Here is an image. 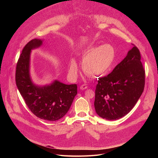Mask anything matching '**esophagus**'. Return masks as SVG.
Wrapping results in <instances>:
<instances>
[{"label": "esophagus", "instance_id": "obj_1", "mask_svg": "<svg viewBox=\"0 0 158 158\" xmlns=\"http://www.w3.org/2000/svg\"><path fill=\"white\" fill-rule=\"evenodd\" d=\"M87 88V85H85V84H82L80 86V89H82V90H84V89H86Z\"/></svg>", "mask_w": 158, "mask_h": 158}]
</instances>
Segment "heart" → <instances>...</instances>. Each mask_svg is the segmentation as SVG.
<instances>
[{"mask_svg":"<svg viewBox=\"0 0 158 158\" xmlns=\"http://www.w3.org/2000/svg\"><path fill=\"white\" fill-rule=\"evenodd\" d=\"M84 59L82 69L90 76H100L109 73L113 65L116 51L110 44H105L99 47L89 48L82 55ZM78 71V67L74 60L71 62L69 73L76 76Z\"/></svg>","mask_w":158,"mask_h":158,"instance_id":"1","label":"heart"}]
</instances>
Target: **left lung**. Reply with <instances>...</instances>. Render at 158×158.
Listing matches in <instances>:
<instances>
[{
    "label": "left lung",
    "instance_id": "1",
    "mask_svg": "<svg viewBox=\"0 0 158 158\" xmlns=\"http://www.w3.org/2000/svg\"><path fill=\"white\" fill-rule=\"evenodd\" d=\"M133 46L113 71L98 81L94 107L96 113L104 119L116 120L124 117L143 93L145 71L139 50Z\"/></svg>",
    "mask_w": 158,
    "mask_h": 158
}]
</instances>
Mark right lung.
<instances>
[{
	"mask_svg": "<svg viewBox=\"0 0 158 158\" xmlns=\"http://www.w3.org/2000/svg\"><path fill=\"white\" fill-rule=\"evenodd\" d=\"M42 44L40 39H34L26 45L17 63L15 82L32 113L40 119L54 121L62 118L69 110L77 93V86L67 85L58 81L43 87L32 83L29 73L31 51Z\"/></svg>",
	"mask_w": 158,
	"mask_h": 158,
	"instance_id": "right-lung-1",
	"label": "right lung"
}]
</instances>
